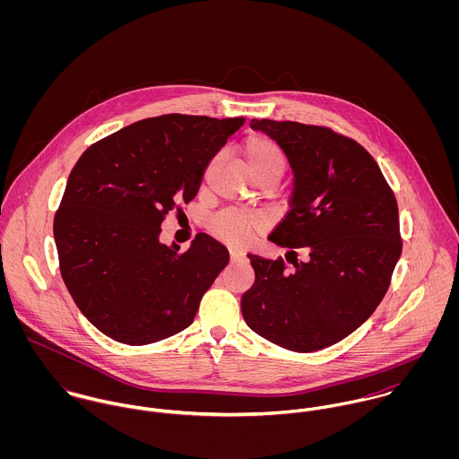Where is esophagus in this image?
Segmentation results:
<instances>
[{
	"label": "esophagus",
	"instance_id": "1",
	"mask_svg": "<svg viewBox=\"0 0 459 459\" xmlns=\"http://www.w3.org/2000/svg\"><path fill=\"white\" fill-rule=\"evenodd\" d=\"M230 260H231V263L242 262L244 260V253L238 251V249H231L230 251Z\"/></svg>",
	"mask_w": 459,
	"mask_h": 459
}]
</instances>
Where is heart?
<instances>
[{"instance_id":"1","label":"heart","mask_w":459,"mask_h":459,"mask_svg":"<svg viewBox=\"0 0 459 459\" xmlns=\"http://www.w3.org/2000/svg\"><path fill=\"white\" fill-rule=\"evenodd\" d=\"M242 152H244L246 162L249 166V171L258 184L266 182V180L277 184L281 180V177L284 175L286 155H284L282 148L273 139H270L266 135H251L246 139ZM213 166H215V159L206 166L204 175H203L204 180L210 177ZM258 228H260V222L255 217L237 213V212L221 213V215L213 217L210 222L212 233L217 238H221L222 242L231 244V246L247 244L251 240V237L258 231Z\"/></svg>"}]
</instances>
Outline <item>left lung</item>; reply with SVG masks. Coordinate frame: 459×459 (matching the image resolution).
<instances>
[{
  "mask_svg": "<svg viewBox=\"0 0 459 459\" xmlns=\"http://www.w3.org/2000/svg\"><path fill=\"white\" fill-rule=\"evenodd\" d=\"M251 127L277 141L295 173L290 210L268 237L290 249L293 268L249 255L256 279L242 315L273 344L316 351L360 327L385 297L403 249L397 201L355 139L299 122L263 118ZM297 248L308 253L304 263Z\"/></svg>",
  "mask_w": 459,
  "mask_h": 459,
  "instance_id": "1",
  "label": "left lung"
}]
</instances>
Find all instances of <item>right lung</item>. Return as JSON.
Returning <instances> with one entry per match:
<instances>
[{"instance_id":"obj_1","label":"right lung","mask_w":459,"mask_h":459,"mask_svg":"<svg viewBox=\"0 0 459 459\" xmlns=\"http://www.w3.org/2000/svg\"><path fill=\"white\" fill-rule=\"evenodd\" d=\"M246 124L162 115L93 143L70 171L55 213L66 290L81 313L115 341L141 346L189 327L230 262L206 233L180 251L159 242L160 224L197 195L212 157Z\"/></svg>"}]
</instances>
